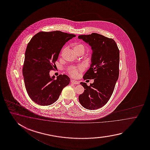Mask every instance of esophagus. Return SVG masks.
<instances>
[{"instance_id": "obj_1", "label": "esophagus", "mask_w": 150, "mask_h": 150, "mask_svg": "<svg viewBox=\"0 0 150 150\" xmlns=\"http://www.w3.org/2000/svg\"><path fill=\"white\" fill-rule=\"evenodd\" d=\"M71 83H73V84H76V85H77V84L79 83L77 81H75V80H71Z\"/></svg>"}]
</instances>
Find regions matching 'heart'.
I'll list each match as a JSON object with an SVG mask.
<instances>
[{"label":"heart","instance_id":"heart-1","mask_svg":"<svg viewBox=\"0 0 150 150\" xmlns=\"http://www.w3.org/2000/svg\"><path fill=\"white\" fill-rule=\"evenodd\" d=\"M73 49L74 50L76 54H82L86 49V46L85 45H83L81 43H74L73 45ZM67 49L66 47H64L63 50H62V53L64 52L65 50ZM83 70L82 67H71L68 70V72L70 74L71 76H74V77H76V76H78V73L79 71Z\"/></svg>","mask_w":150,"mask_h":150}]
</instances>
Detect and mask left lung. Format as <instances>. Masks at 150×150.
Instances as JSON below:
<instances>
[{
	"label": "left lung",
	"instance_id": "8db88e82",
	"mask_svg": "<svg viewBox=\"0 0 150 150\" xmlns=\"http://www.w3.org/2000/svg\"><path fill=\"white\" fill-rule=\"evenodd\" d=\"M88 43L93 50L91 67L84 74L83 79H94L87 85L80 83L84 92L79 96L80 103L89 110L105 105L114 92L119 76L120 50L112 38L97 33L78 36Z\"/></svg>",
	"mask_w": 150,
	"mask_h": 150
}]
</instances>
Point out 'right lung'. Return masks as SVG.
I'll return each mask as SVG.
<instances>
[{
  "label": "right lung",
  "instance_id": "1",
  "mask_svg": "<svg viewBox=\"0 0 150 150\" xmlns=\"http://www.w3.org/2000/svg\"><path fill=\"white\" fill-rule=\"evenodd\" d=\"M76 35L61 31L40 32L34 35L26 48L23 74L30 98L39 105H50L57 100L70 79L59 74L54 79L50 71L54 70L62 48Z\"/></svg>",
  "mask_w": 150,
  "mask_h": 150
}]
</instances>
